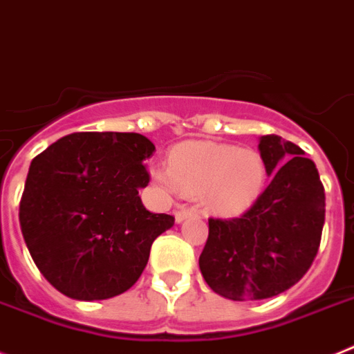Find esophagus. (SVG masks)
I'll list each match as a JSON object with an SVG mask.
<instances>
[{
  "instance_id": "obj_1",
  "label": "esophagus",
  "mask_w": 354,
  "mask_h": 354,
  "mask_svg": "<svg viewBox=\"0 0 354 354\" xmlns=\"http://www.w3.org/2000/svg\"><path fill=\"white\" fill-rule=\"evenodd\" d=\"M196 208H189V207H180L176 212H174V217H176V223H181L183 219L190 217V215H196Z\"/></svg>"
}]
</instances>
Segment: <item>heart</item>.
I'll list each match as a JSON object with an SVG mask.
<instances>
[{
  "label": "heart",
  "mask_w": 354,
  "mask_h": 354,
  "mask_svg": "<svg viewBox=\"0 0 354 354\" xmlns=\"http://www.w3.org/2000/svg\"><path fill=\"white\" fill-rule=\"evenodd\" d=\"M167 190L201 196L203 207L217 215H239L262 194L266 165L253 149L214 142H187L171 155V169H155Z\"/></svg>",
  "instance_id": "heart-1"
}]
</instances>
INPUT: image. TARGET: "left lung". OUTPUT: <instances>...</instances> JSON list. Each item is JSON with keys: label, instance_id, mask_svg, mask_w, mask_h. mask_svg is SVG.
<instances>
[{"label": "left lung", "instance_id": "1", "mask_svg": "<svg viewBox=\"0 0 354 354\" xmlns=\"http://www.w3.org/2000/svg\"><path fill=\"white\" fill-rule=\"evenodd\" d=\"M258 149L272 180L242 215L208 219L199 257L208 287L233 301L267 299L296 285L317 257L324 226V187L305 151L278 135H263Z\"/></svg>", "mask_w": 354, "mask_h": 354}]
</instances>
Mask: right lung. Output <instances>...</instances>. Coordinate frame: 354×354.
Segmentation results:
<instances>
[{
  "label": "right lung",
  "mask_w": 354,
  "mask_h": 354,
  "mask_svg": "<svg viewBox=\"0 0 354 354\" xmlns=\"http://www.w3.org/2000/svg\"><path fill=\"white\" fill-rule=\"evenodd\" d=\"M155 151L140 133L78 131L30 164L19 203L24 242L41 274L64 296L109 299L140 278L151 244L174 224L140 201Z\"/></svg>",
  "instance_id": "obj_1"
}]
</instances>
